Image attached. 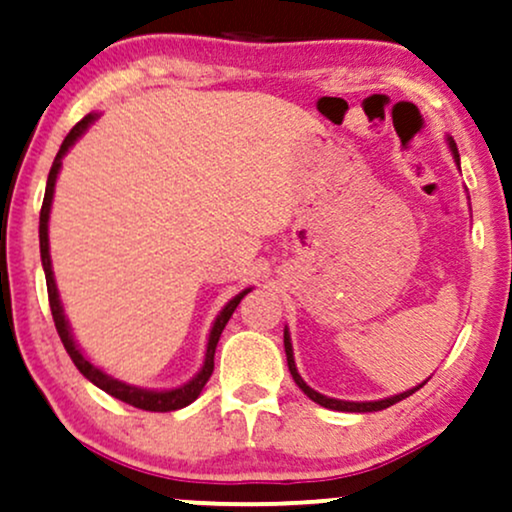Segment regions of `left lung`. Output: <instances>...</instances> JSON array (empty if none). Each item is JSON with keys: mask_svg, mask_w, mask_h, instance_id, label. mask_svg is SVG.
Masks as SVG:
<instances>
[{"mask_svg": "<svg viewBox=\"0 0 512 512\" xmlns=\"http://www.w3.org/2000/svg\"><path fill=\"white\" fill-rule=\"evenodd\" d=\"M448 144H450L452 156H455V163H457V166H460V154H457L455 142H452V139H448ZM284 349H286V363H289V370H291L293 380H296V385L301 387L305 395L313 399L315 404H320V407H325V409H334V411H356V414H363V411H380V409L392 407V404L402 402V399H407L409 395H414L416 390H421V387H424V383H428V380H424V383L416 385V387H411V390L402 392V395L387 397V399H378V402H344V399H332V397L320 395V392H315L313 387L305 385V380L301 378V373H298V368H296V361H293V346H291V334H289V330H284Z\"/></svg>", "mask_w": 512, "mask_h": 512, "instance_id": "1", "label": "left lung"}]
</instances>
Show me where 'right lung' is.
I'll return each instance as SVG.
<instances>
[{"mask_svg": "<svg viewBox=\"0 0 512 512\" xmlns=\"http://www.w3.org/2000/svg\"><path fill=\"white\" fill-rule=\"evenodd\" d=\"M93 120H96V115H86L84 120L76 122V125L72 127V132H69L67 137H64L60 151H57V156H55V163H52V168H50L48 187H45L43 209H40V260H43L45 281H48V298H50L52 320H55L57 334H60L64 349H67V354L74 361V366L79 368V373L84 375V378L91 380V383L96 385V387H101L103 392H108L110 397L120 399V402L132 404V407L144 409V411H175V409H182V407H187V404L195 402V399L199 397V392H202V387L207 385V380L211 378V373H214V354H216V344H219V337H221L223 327H226V322L231 320L233 310H236L238 303L243 301L245 296H248L250 289L240 291L236 298H231V301L223 305V310L219 313V317H216L214 327H211V332H209V344H207V354H204L202 368H199V373L190 380V383L175 387V390H144V387L127 385V383H122V380L113 378V375L103 373L101 368L93 366V363L88 361L84 354H81V349H79V346H76L74 337H72V330H69L67 317H64V310H62V303H60V293H57L55 276H52L50 243H48V221H50L52 195H55L57 173H60V168H62V158H64V154H67L69 149H72V144L76 142V139H79L81 134L86 132L88 125H91Z\"/></svg>", "mask_w": 512, "mask_h": 512, "instance_id": "1", "label": "right lung"}]
</instances>
